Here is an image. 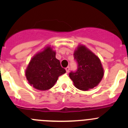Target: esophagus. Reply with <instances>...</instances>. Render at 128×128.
I'll return each instance as SVG.
<instances>
[{"mask_svg": "<svg viewBox=\"0 0 128 128\" xmlns=\"http://www.w3.org/2000/svg\"><path fill=\"white\" fill-rule=\"evenodd\" d=\"M69 70H70V68H69V66L67 67V68H66V72H69Z\"/></svg>", "mask_w": 128, "mask_h": 128, "instance_id": "esophagus-1", "label": "esophagus"}]
</instances>
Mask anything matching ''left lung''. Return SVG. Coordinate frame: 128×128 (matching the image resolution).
I'll return each mask as SVG.
<instances>
[{"label": "left lung", "instance_id": "1", "mask_svg": "<svg viewBox=\"0 0 128 128\" xmlns=\"http://www.w3.org/2000/svg\"><path fill=\"white\" fill-rule=\"evenodd\" d=\"M74 56L78 64V69L76 72H70L69 77L75 87L83 91L96 87L104 75L98 57L82 44L78 45L75 50Z\"/></svg>", "mask_w": 128, "mask_h": 128}]
</instances>
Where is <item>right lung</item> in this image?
Masks as SVG:
<instances>
[{"instance_id": "1", "label": "right lung", "mask_w": 128, "mask_h": 128, "mask_svg": "<svg viewBox=\"0 0 128 128\" xmlns=\"http://www.w3.org/2000/svg\"><path fill=\"white\" fill-rule=\"evenodd\" d=\"M66 72L56 58V51L48 45L32 58L25 76L31 86L37 90H47L52 88L59 76Z\"/></svg>"}]
</instances>
